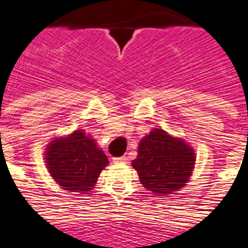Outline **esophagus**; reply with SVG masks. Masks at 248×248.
Returning a JSON list of instances; mask_svg holds the SVG:
<instances>
[{"mask_svg":"<svg viewBox=\"0 0 248 248\" xmlns=\"http://www.w3.org/2000/svg\"><path fill=\"white\" fill-rule=\"evenodd\" d=\"M127 158L126 156H114L113 163H117V164H122V163H126Z\"/></svg>","mask_w":248,"mask_h":248,"instance_id":"esophagus-1","label":"esophagus"}]
</instances>
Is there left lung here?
I'll list each match as a JSON object with an SVG mask.
<instances>
[{
	"instance_id": "obj_1",
	"label": "left lung",
	"mask_w": 248,
	"mask_h": 248,
	"mask_svg": "<svg viewBox=\"0 0 248 248\" xmlns=\"http://www.w3.org/2000/svg\"><path fill=\"white\" fill-rule=\"evenodd\" d=\"M194 164L192 148L160 128L153 130L142 139L138 158L132 160L142 186L163 195L182 188L190 180Z\"/></svg>"
}]
</instances>
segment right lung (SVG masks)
<instances>
[{
  "instance_id": "add662e5",
  "label": "right lung",
  "mask_w": 248,
  "mask_h": 248,
  "mask_svg": "<svg viewBox=\"0 0 248 248\" xmlns=\"http://www.w3.org/2000/svg\"><path fill=\"white\" fill-rule=\"evenodd\" d=\"M48 172L66 190L84 192L94 187L108 158L82 130L56 139L46 152Z\"/></svg>"
}]
</instances>
